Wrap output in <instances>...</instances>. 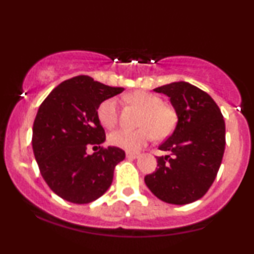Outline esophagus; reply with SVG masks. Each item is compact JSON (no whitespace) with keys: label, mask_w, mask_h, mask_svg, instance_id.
<instances>
[{"label":"esophagus","mask_w":254,"mask_h":254,"mask_svg":"<svg viewBox=\"0 0 254 254\" xmlns=\"http://www.w3.org/2000/svg\"><path fill=\"white\" fill-rule=\"evenodd\" d=\"M139 156V153H133V151H127V159H137Z\"/></svg>","instance_id":"esophagus-1"}]
</instances>
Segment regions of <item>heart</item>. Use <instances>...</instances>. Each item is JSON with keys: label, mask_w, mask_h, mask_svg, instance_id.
Instances as JSON below:
<instances>
[{"label": "heart", "mask_w": 254, "mask_h": 254, "mask_svg": "<svg viewBox=\"0 0 254 254\" xmlns=\"http://www.w3.org/2000/svg\"><path fill=\"white\" fill-rule=\"evenodd\" d=\"M127 103L135 105L143 111L138 121L141 127L136 130L118 129L109 135V142L115 147L125 150H138L153 137L165 138L176 127L177 115L172 107L164 104V100L148 92H135L124 98ZM98 119L104 127L111 129L118 122L117 101L113 98L106 99L98 106Z\"/></svg>", "instance_id": "heart-1"}]
</instances>
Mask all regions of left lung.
Returning a JSON list of instances; mask_svg holds the SVG:
<instances>
[{
	"label": "left lung",
	"mask_w": 254,
	"mask_h": 254,
	"mask_svg": "<svg viewBox=\"0 0 254 254\" xmlns=\"http://www.w3.org/2000/svg\"><path fill=\"white\" fill-rule=\"evenodd\" d=\"M154 90L170 98L178 123L159 147L170 155L156 157L157 168L144 177L145 185L166 203H192L208 192L222 162L223 116L208 93L189 82H172Z\"/></svg>",
	"instance_id": "left-lung-1"
}]
</instances>
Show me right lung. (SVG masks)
Masks as SVG:
<instances>
[{"instance_id": "obj_1", "label": "right lung", "mask_w": 254, "mask_h": 254, "mask_svg": "<svg viewBox=\"0 0 254 254\" xmlns=\"http://www.w3.org/2000/svg\"><path fill=\"white\" fill-rule=\"evenodd\" d=\"M123 90L80 75L58 84L39 106L32 147L40 174L57 196L87 204L109 190L125 151L101 147L106 136L97 111L104 100ZM90 146L99 150L88 156Z\"/></svg>"}]
</instances>
